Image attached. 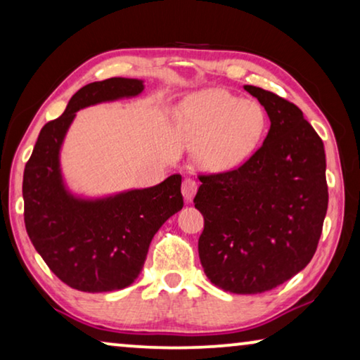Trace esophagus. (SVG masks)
<instances>
[{"label":"esophagus","mask_w":360,"mask_h":360,"mask_svg":"<svg viewBox=\"0 0 360 360\" xmlns=\"http://www.w3.org/2000/svg\"><path fill=\"white\" fill-rule=\"evenodd\" d=\"M195 192H197V182L194 179L186 178L184 181H182V195H184V199L187 202H191L192 199H194Z\"/></svg>","instance_id":"obj_1"}]
</instances>
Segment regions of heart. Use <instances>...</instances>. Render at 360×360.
Segmentation results:
<instances>
[{"label": "heart", "instance_id": "1", "mask_svg": "<svg viewBox=\"0 0 360 360\" xmlns=\"http://www.w3.org/2000/svg\"><path fill=\"white\" fill-rule=\"evenodd\" d=\"M176 122L200 139L194 148L199 165L229 169L248 158L266 129L264 109L225 89H205L186 98L176 109Z\"/></svg>", "mask_w": 360, "mask_h": 360}]
</instances>
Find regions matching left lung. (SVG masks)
Listing matches in <instances>:
<instances>
[{
    "mask_svg": "<svg viewBox=\"0 0 360 360\" xmlns=\"http://www.w3.org/2000/svg\"><path fill=\"white\" fill-rule=\"evenodd\" d=\"M271 129L235 169L199 174L204 215L199 257L221 290L262 293L300 272L315 255L328 210L323 141L290 101L256 86Z\"/></svg>",
    "mask_w": 360,
    "mask_h": 360,
    "instance_id": "8db88e82",
    "label": "left lung"
}]
</instances>
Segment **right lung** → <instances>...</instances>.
<instances>
[{"label": "right lung", "mask_w": 360, "mask_h": 360, "mask_svg": "<svg viewBox=\"0 0 360 360\" xmlns=\"http://www.w3.org/2000/svg\"><path fill=\"white\" fill-rule=\"evenodd\" d=\"M141 91L143 83L130 78L83 86L65 112L44 125L24 168V224L30 241L50 271L81 292L130 285L143 267L151 238L184 205L179 174L98 200L77 199L63 186L58 153L77 110Z\"/></svg>", "instance_id": "right-lung-1"}]
</instances>
